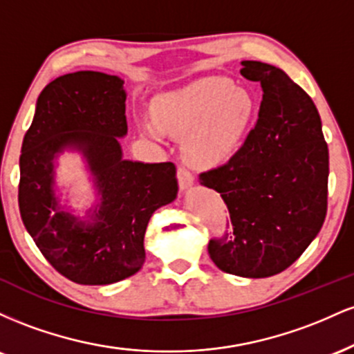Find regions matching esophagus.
Returning a JSON list of instances; mask_svg holds the SVG:
<instances>
[{
    "label": "esophagus",
    "mask_w": 354,
    "mask_h": 354,
    "mask_svg": "<svg viewBox=\"0 0 354 354\" xmlns=\"http://www.w3.org/2000/svg\"><path fill=\"white\" fill-rule=\"evenodd\" d=\"M178 181H180V188L186 189L194 183V176L191 174L188 168H185V166H178Z\"/></svg>",
    "instance_id": "34e87169"
}]
</instances>
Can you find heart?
I'll use <instances>...</instances> for the list:
<instances>
[{
    "label": "heart",
    "mask_w": 354,
    "mask_h": 354,
    "mask_svg": "<svg viewBox=\"0 0 354 354\" xmlns=\"http://www.w3.org/2000/svg\"><path fill=\"white\" fill-rule=\"evenodd\" d=\"M148 136L161 129L185 138V154L200 168H214L230 160L245 140L254 116V100L246 89L225 78H203L153 101Z\"/></svg>",
    "instance_id": "heart-1"
}]
</instances>
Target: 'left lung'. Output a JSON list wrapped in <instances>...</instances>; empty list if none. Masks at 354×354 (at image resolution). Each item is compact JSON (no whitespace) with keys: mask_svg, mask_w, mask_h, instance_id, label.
Segmentation results:
<instances>
[{"mask_svg":"<svg viewBox=\"0 0 354 354\" xmlns=\"http://www.w3.org/2000/svg\"><path fill=\"white\" fill-rule=\"evenodd\" d=\"M261 83L258 121L228 163L200 174L228 206L231 228L209 239L225 273L268 278L290 268L319 233L328 209L330 154L313 100L279 68L243 61Z\"/></svg>","mask_w":354,"mask_h":354,"instance_id":"obj_1","label":"left lung"}]
</instances>
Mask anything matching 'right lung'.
Returning a JSON list of instances; mask_svg holds the SVG:
<instances>
[{
	"label": "right lung",
	"mask_w": 354,
	"mask_h": 354,
	"mask_svg": "<svg viewBox=\"0 0 354 354\" xmlns=\"http://www.w3.org/2000/svg\"><path fill=\"white\" fill-rule=\"evenodd\" d=\"M123 80L76 71L51 80L36 103L19 156L18 203L24 228L48 263L73 283L111 284L141 270L145 233L160 206L176 198V166L121 158L128 131ZM75 145L87 156L102 193L95 225L59 212L52 160Z\"/></svg>",
	"instance_id": "add662e5"
}]
</instances>
